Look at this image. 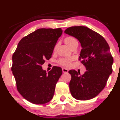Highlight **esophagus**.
Here are the masks:
<instances>
[{"mask_svg": "<svg viewBox=\"0 0 120 120\" xmlns=\"http://www.w3.org/2000/svg\"><path fill=\"white\" fill-rule=\"evenodd\" d=\"M68 69H66V68H62V71L63 73H68Z\"/></svg>", "mask_w": 120, "mask_h": 120, "instance_id": "obj_1", "label": "esophagus"}]
</instances>
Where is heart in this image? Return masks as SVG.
I'll use <instances>...</instances> for the list:
<instances>
[{
	"label": "heart",
	"instance_id": "b5f03b06",
	"mask_svg": "<svg viewBox=\"0 0 120 120\" xmlns=\"http://www.w3.org/2000/svg\"><path fill=\"white\" fill-rule=\"evenodd\" d=\"M76 41V39L72 37H66L65 39V43H66V45H68V46H69L72 42H74V41ZM72 60H73V59L72 58H62L58 62L60 65L68 67L70 66L71 65Z\"/></svg>",
	"mask_w": 120,
	"mask_h": 120
}]
</instances>
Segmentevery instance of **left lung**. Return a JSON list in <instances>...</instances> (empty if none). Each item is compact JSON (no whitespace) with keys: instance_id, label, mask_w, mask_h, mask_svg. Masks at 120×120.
Wrapping results in <instances>:
<instances>
[{"instance_id":"1","label":"left lung","mask_w":120,"mask_h":120,"mask_svg":"<svg viewBox=\"0 0 120 120\" xmlns=\"http://www.w3.org/2000/svg\"><path fill=\"white\" fill-rule=\"evenodd\" d=\"M65 33L80 42L82 49L79 58L87 70L80 76L75 70L69 71L70 93L77 100H90L104 89L112 73L113 58L110 47L104 37L87 27H70Z\"/></svg>"}]
</instances>
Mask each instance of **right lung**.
I'll return each instance as SVG.
<instances>
[{
	"label": "right lung",
	"mask_w": 120,
	"mask_h": 120,
	"mask_svg": "<svg viewBox=\"0 0 120 120\" xmlns=\"http://www.w3.org/2000/svg\"><path fill=\"white\" fill-rule=\"evenodd\" d=\"M62 31L60 28L37 30L20 40L12 55L11 70L18 90L33 104H46L53 97L62 70L54 66L47 73L42 65L51 57Z\"/></svg>",
	"instance_id": "right-lung-1"
}]
</instances>
